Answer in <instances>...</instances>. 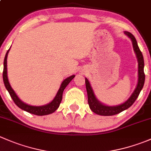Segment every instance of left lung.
I'll return each instance as SVG.
<instances>
[{"mask_svg": "<svg viewBox=\"0 0 151 151\" xmlns=\"http://www.w3.org/2000/svg\"><path fill=\"white\" fill-rule=\"evenodd\" d=\"M124 33L132 40V45H133L134 51L136 54L137 59L138 61V81L137 84L136 88L134 89V92L131 95V96L126 100L123 104L119 105H115V106H108L105 105L100 102L97 99L95 93L93 92L91 83L88 81L87 78H85V85H86L87 93H88V102L89 104L90 109L94 112L99 115L103 116H111V115H116L120 113L123 111L126 110L128 108L130 107L134 104L136 99H137L139 93L143 88V85L145 83V75L144 73V59L143 55L142 54L140 50L138 47L137 42L134 36L131 33L128 31H124Z\"/></svg>", "mask_w": 151, "mask_h": 151, "instance_id": "left-lung-1", "label": "left lung"}]
</instances>
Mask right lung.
Returning <instances> with one entry per match:
<instances>
[{
  "label": "right lung",
  "mask_w": 151,
  "mask_h": 151,
  "mask_svg": "<svg viewBox=\"0 0 151 151\" xmlns=\"http://www.w3.org/2000/svg\"><path fill=\"white\" fill-rule=\"evenodd\" d=\"M9 50L10 49L7 51L6 54L5 55V58H4L3 80H4V85H5L6 88V90L8 91V92L9 93L11 97H12V99H13L15 104H16L18 107L23 109V110L26 111V112H29V113L33 114V115H39V116L50 115V114H52V112H54L59 107V106H60V102H61L62 101V96H63V91H64V89L66 88L67 85H68V83H69L72 80V79L75 77V75L70 76V77H67L66 79H65V80L62 82L57 94H56L55 98L53 99V100L51 102L45 105H42V106H32V105L25 104V103H24L23 101H21V100L19 99V98L17 96L16 93H15L14 91L12 89V86L10 85L9 82L8 75H7V57H8V54Z\"/></svg>",
  "instance_id": "1"
}]
</instances>
